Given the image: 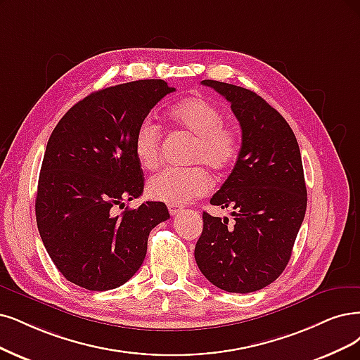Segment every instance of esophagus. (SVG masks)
<instances>
[{"label":"esophagus","instance_id":"esophagus-1","mask_svg":"<svg viewBox=\"0 0 360 360\" xmlns=\"http://www.w3.org/2000/svg\"><path fill=\"white\" fill-rule=\"evenodd\" d=\"M167 207H169V214H170L172 217H175V215H178V214H179V212L182 210V206H179V205H169Z\"/></svg>","mask_w":360,"mask_h":360}]
</instances>
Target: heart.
Returning <instances> with one entry per match:
<instances>
[{"mask_svg":"<svg viewBox=\"0 0 360 360\" xmlns=\"http://www.w3.org/2000/svg\"><path fill=\"white\" fill-rule=\"evenodd\" d=\"M169 122L179 131L194 138L190 151L191 165H207L212 170H227L240 150L237 130L224 123L218 105L203 96H191L173 105L167 112ZM162 130L151 117L139 123L133 151L143 169H154L160 163ZM212 187L207 172L202 166L190 169H165L148 181V194L154 200L169 205H184L209 193Z\"/></svg>","mask_w":360,"mask_h":360,"instance_id":"b5f03b06","label":"heart"}]
</instances>
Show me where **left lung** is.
I'll return each mask as SVG.
<instances>
[{
    "label": "left lung",
    "mask_w": 360,
    "mask_h": 360,
    "mask_svg": "<svg viewBox=\"0 0 360 360\" xmlns=\"http://www.w3.org/2000/svg\"><path fill=\"white\" fill-rule=\"evenodd\" d=\"M231 103L242 148L230 176L210 198L231 207L229 224L203 212L194 257L210 283L248 294L273 283L290 259L307 207L301 153L286 120L255 91L203 79Z\"/></svg>",
    "instance_id": "1"
}]
</instances>
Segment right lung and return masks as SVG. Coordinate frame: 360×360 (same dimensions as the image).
Returning <instances> with one entry per match:
<instances>
[{
  "mask_svg": "<svg viewBox=\"0 0 360 360\" xmlns=\"http://www.w3.org/2000/svg\"><path fill=\"white\" fill-rule=\"evenodd\" d=\"M163 79H139L90 93L51 131L38 178L35 215L62 276L89 290L126 283L146 255L150 231L169 219L162 202L123 209L143 191L133 151L142 120L167 93Z\"/></svg>",
  "mask_w": 360,
  "mask_h": 360,
  "instance_id": "obj_1",
  "label": "right lung"
}]
</instances>
